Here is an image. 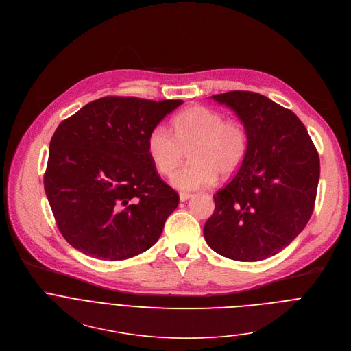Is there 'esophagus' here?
<instances>
[{"label":"esophagus","mask_w":351,"mask_h":351,"mask_svg":"<svg viewBox=\"0 0 351 351\" xmlns=\"http://www.w3.org/2000/svg\"><path fill=\"white\" fill-rule=\"evenodd\" d=\"M190 197H191V194H190V193H184V191H183V193H180V194H179L180 201H187Z\"/></svg>","instance_id":"obj_1"}]
</instances>
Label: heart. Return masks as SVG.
Returning a JSON list of instances; mask_svg holds the SVG:
<instances>
[{
  "label": "heart",
  "instance_id": "heart-1",
  "mask_svg": "<svg viewBox=\"0 0 351 351\" xmlns=\"http://www.w3.org/2000/svg\"><path fill=\"white\" fill-rule=\"evenodd\" d=\"M190 152L191 161L172 175L180 190L212 186L217 176L230 179L244 165L248 134L244 125L206 106L194 104L175 119V134L165 125H154L146 138L147 156L161 175H171Z\"/></svg>",
  "mask_w": 351,
  "mask_h": 351
}]
</instances>
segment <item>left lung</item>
Here are the masks:
<instances>
[{
    "label": "left lung",
    "instance_id": "8db88e82",
    "mask_svg": "<svg viewBox=\"0 0 351 351\" xmlns=\"http://www.w3.org/2000/svg\"><path fill=\"white\" fill-rule=\"evenodd\" d=\"M236 111L248 134L240 172L216 194L204 226L206 244L240 262L267 259L288 247L314 210L318 152L291 110L250 90L210 96Z\"/></svg>",
    "mask_w": 351,
    "mask_h": 351
}]
</instances>
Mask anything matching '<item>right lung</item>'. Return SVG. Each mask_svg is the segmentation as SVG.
Here are the masks:
<instances>
[{"instance_id":"obj_1","label":"right lung","mask_w":351,"mask_h":351,"mask_svg":"<svg viewBox=\"0 0 351 351\" xmlns=\"http://www.w3.org/2000/svg\"><path fill=\"white\" fill-rule=\"evenodd\" d=\"M182 103L104 96L59 124L44 189L73 248L96 259L124 261L157 243L179 194L152 164L146 138Z\"/></svg>"}]
</instances>
